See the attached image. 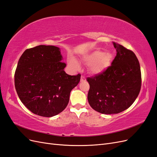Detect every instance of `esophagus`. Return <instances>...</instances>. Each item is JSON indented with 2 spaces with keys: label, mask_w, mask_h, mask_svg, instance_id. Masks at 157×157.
<instances>
[{
  "label": "esophagus",
  "mask_w": 157,
  "mask_h": 157,
  "mask_svg": "<svg viewBox=\"0 0 157 157\" xmlns=\"http://www.w3.org/2000/svg\"><path fill=\"white\" fill-rule=\"evenodd\" d=\"M85 80H86V78H85L84 76H81V78H80V81L83 82V81H85Z\"/></svg>",
  "instance_id": "1"
}]
</instances>
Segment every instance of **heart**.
<instances>
[{"label": "heart", "mask_w": 157, "mask_h": 157, "mask_svg": "<svg viewBox=\"0 0 157 157\" xmlns=\"http://www.w3.org/2000/svg\"><path fill=\"white\" fill-rule=\"evenodd\" d=\"M113 59L110 52H103L100 50H95L85 56L83 60L89 64V68L91 72L95 75L101 74L111 65ZM70 65L75 69L80 68V64L77 59L72 58L70 60Z\"/></svg>", "instance_id": "heart-1"}]
</instances>
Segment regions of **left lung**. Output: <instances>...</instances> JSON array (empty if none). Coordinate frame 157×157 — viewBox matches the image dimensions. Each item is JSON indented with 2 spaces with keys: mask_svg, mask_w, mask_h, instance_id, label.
<instances>
[{
  "mask_svg": "<svg viewBox=\"0 0 157 157\" xmlns=\"http://www.w3.org/2000/svg\"><path fill=\"white\" fill-rule=\"evenodd\" d=\"M113 44L117 55L111 65L103 73L87 78L90 105L106 115L130 107L138 96L141 84L140 65L135 54L117 42Z\"/></svg>",
  "mask_w": 157,
  "mask_h": 157,
  "instance_id": "left-lung-1",
  "label": "left lung"
}]
</instances>
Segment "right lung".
<instances>
[{
  "instance_id": "obj_1",
  "label": "right lung",
  "mask_w": 157,
  "mask_h": 157,
  "mask_svg": "<svg viewBox=\"0 0 157 157\" xmlns=\"http://www.w3.org/2000/svg\"><path fill=\"white\" fill-rule=\"evenodd\" d=\"M60 48L39 45L26 50L19 59L14 76L17 94L33 113L51 117L68 105L71 91L80 82V75L65 72Z\"/></svg>"
}]
</instances>
